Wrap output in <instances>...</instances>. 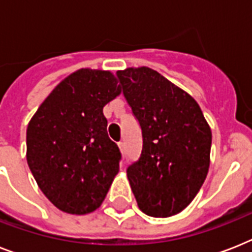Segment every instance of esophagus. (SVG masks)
<instances>
[{"label": "esophagus", "instance_id": "1", "mask_svg": "<svg viewBox=\"0 0 252 252\" xmlns=\"http://www.w3.org/2000/svg\"><path fill=\"white\" fill-rule=\"evenodd\" d=\"M119 148H120V152H122L123 154L126 153V144H124V142H119Z\"/></svg>", "mask_w": 252, "mask_h": 252}]
</instances>
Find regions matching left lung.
Returning <instances> with one entry per match:
<instances>
[{
    "mask_svg": "<svg viewBox=\"0 0 252 252\" xmlns=\"http://www.w3.org/2000/svg\"><path fill=\"white\" fill-rule=\"evenodd\" d=\"M116 74L142 130L141 157L126 168L138 208L152 217L178 215L207 178L211 126L195 99L153 69Z\"/></svg>",
    "mask_w": 252,
    "mask_h": 252,
    "instance_id": "obj_1",
    "label": "left lung"
}]
</instances>
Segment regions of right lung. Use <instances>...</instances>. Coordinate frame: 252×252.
Segmentation results:
<instances>
[{
	"mask_svg": "<svg viewBox=\"0 0 252 252\" xmlns=\"http://www.w3.org/2000/svg\"><path fill=\"white\" fill-rule=\"evenodd\" d=\"M110 70L82 68L61 81L27 126V163L60 211L87 215L100 207L119 172L120 150L107 134L103 107L120 95Z\"/></svg>",
	"mask_w": 252,
	"mask_h": 252,
	"instance_id": "add662e5",
	"label": "right lung"
}]
</instances>
